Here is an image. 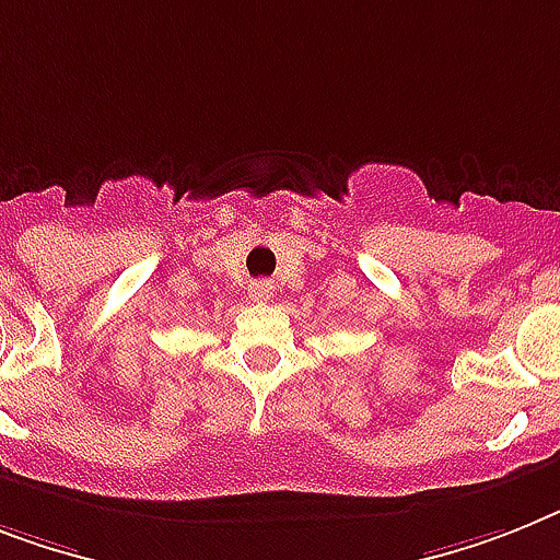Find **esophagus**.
Wrapping results in <instances>:
<instances>
[{"label": "esophagus", "instance_id": "34e87169", "mask_svg": "<svg viewBox=\"0 0 560 560\" xmlns=\"http://www.w3.org/2000/svg\"><path fill=\"white\" fill-rule=\"evenodd\" d=\"M254 298H257V300H269V298H271L269 283H260V285H257V289H254Z\"/></svg>", "mask_w": 560, "mask_h": 560}]
</instances>
